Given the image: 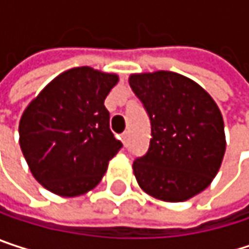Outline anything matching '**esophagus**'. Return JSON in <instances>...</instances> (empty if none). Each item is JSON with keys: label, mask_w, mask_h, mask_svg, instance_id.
I'll use <instances>...</instances> for the list:
<instances>
[{"label": "esophagus", "mask_w": 249, "mask_h": 249, "mask_svg": "<svg viewBox=\"0 0 249 249\" xmlns=\"http://www.w3.org/2000/svg\"><path fill=\"white\" fill-rule=\"evenodd\" d=\"M123 142H124V145H128V142H129V131H125L123 134Z\"/></svg>", "instance_id": "34e87169"}]
</instances>
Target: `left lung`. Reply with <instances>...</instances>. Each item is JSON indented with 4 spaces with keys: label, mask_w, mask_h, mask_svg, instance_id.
Returning a JSON list of instances; mask_svg holds the SVG:
<instances>
[{
    "label": "left lung",
    "mask_w": 249,
    "mask_h": 249,
    "mask_svg": "<svg viewBox=\"0 0 249 249\" xmlns=\"http://www.w3.org/2000/svg\"><path fill=\"white\" fill-rule=\"evenodd\" d=\"M151 121L145 156L132 164L138 186L154 199L184 202L203 192L224 160V118L195 80L169 71L129 75Z\"/></svg>",
    "instance_id": "left-lung-1"
}]
</instances>
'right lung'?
<instances>
[{"label": "right lung", "instance_id": "1", "mask_svg": "<svg viewBox=\"0 0 249 249\" xmlns=\"http://www.w3.org/2000/svg\"><path fill=\"white\" fill-rule=\"evenodd\" d=\"M118 80L117 73L73 68L27 105L18 125L20 147L31 174L49 192L75 197L102 180L123 147L104 105Z\"/></svg>", "mask_w": 249, "mask_h": 249}]
</instances>
